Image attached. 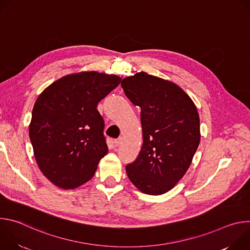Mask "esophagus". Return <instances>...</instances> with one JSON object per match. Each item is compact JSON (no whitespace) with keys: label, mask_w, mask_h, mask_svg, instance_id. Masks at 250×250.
Returning <instances> with one entry per match:
<instances>
[{"label":"esophagus","mask_w":250,"mask_h":250,"mask_svg":"<svg viewBox=\"0 0 250 250\" xmlns=\"http://www.w3.org/2000/svg\"><path fill=\"white\" fill-rule=\"evenodd\" d=\"M123 140H124V138H123L122 136H120L119 138H117V139L115 140V145H116V146H119L120 145H122V142H123Z\"/></svg>","instance_id":"1"}]
</instances>
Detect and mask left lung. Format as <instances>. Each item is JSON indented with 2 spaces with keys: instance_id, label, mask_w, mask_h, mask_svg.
Returning a JSON list of instances; mask_svg holds the SVG:
<instances>
[{
  "instance_id": "obj_1",
  "label": "left lung",
  "mask_w": 250,
  "mask_h": 250,
  "mask_svg": "<svg viewBox=\"0 0 250 250\" xmlns=\"http://www.w3.org/2000/svg\"><path fill=\"white\" fill-rule=\"evenodd\" d=\"M128 100L141 109L142 144L126 165L129 180L142 193L171 190L191 165L200 144V118L191 98L176 84L136 73L122 81Z\"/></svg>"
}]
</instances>
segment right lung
<instances>
[{
  "label": "right lung",
  "instance_id": "right-lung-1",
  "mask_svg": "<svg viewBox=\"0 0 250 250\" xmlns=\"http://www.w3.org/2000/svg\"><path fill=\"white\" fill-rule=\"evenodd\" d=\"M121 81L116 75L81 72L62 77L39 96L29 138L40 169L54 185L74 189L94 176L108 153L97 105Z\"/></svg>",
  "mask_w": 250,
  "mask_h": 250
}]
</instances>
